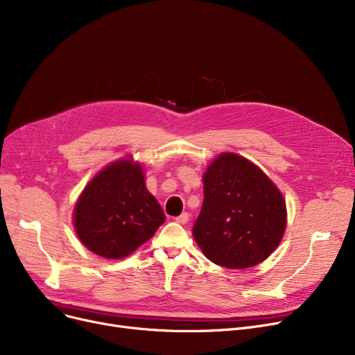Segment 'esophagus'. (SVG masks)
<instances>
[{
  "label": "esophagus",
  "mask_w": 355,
  "mask_h": 355,
  "mask_svg": "<svg viewBox=\"0 0 355 355\" xmlns=\"http://www.w3.org/2000/svg\"><path fill=\"white\" fill-rule=\"evenodd\" d=\"M175 219H176V223H179V224H187L189 221V214L188 212H183L179 216H176Z\"/></svg>",
  "instance_id": "esophagus-1"
}]
</instances>
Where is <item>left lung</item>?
Returning a JSON list of instances; mask_svg holds the SVG:
<instances>
[{
    "instance_id": "obj_1",
    "label": "left lung",
    "mask_w": 355,
    "mask_h": 355,
    "mask_svg": "<svg viewBox=\"0 0 355 355\" xmlns=\"http://www.w3.org/2000/svg\"><path fill=\"white\" fill-rule=\"evenodd\" d=\"M204 202L193 239L212 263L248 268L264 261L286 230V202L260 167L234 153L219 155L204 175Z\"/></svg>"
}]
</instances>
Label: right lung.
I'll return each mask as SVG.
<instances>
[{
	"instance_id": "1",
	"label": "right lung",
	"mask_w": 355,
	"mask_h": 355,
	"mask_svg": "<svg viewBox=\"0 0 355 355\" xmlns=\"http://www.w3.org/2000/svg\"><path fill=\"white\" fill-rule=\"evenodd\" d=\"M143 168L130 159L103 168L80 193L73 224L80 243L104 259H124L153 237L164 223Z\"/></svg>"
}]
</instances>
